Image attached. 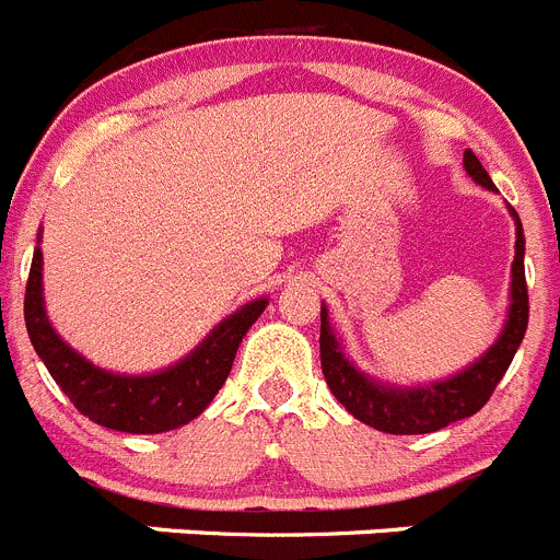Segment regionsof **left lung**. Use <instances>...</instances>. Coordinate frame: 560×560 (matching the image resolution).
Segmentation results:
<instances>
[{"mask_svg": "<svg viewBox=\"0 0 560 560\" xmlns=\"http://www.w3.org/2000/svg\"><path fill=\"white\" fill-rule=\"evenodd\" d=\"M463 167L475 184L497 189L491 175L482 170L480 159L471 150L463 153ZM511 214L516 220V256H513L511 268L508 320L491 349L450 380L418 387L387 385V382L371 380L342 354L340 342L329 326V310L320 306V368H324L326 385L335 393V399L351 416L360 418L362 424L387 432V435H424V432L443 430L455 421L475 416L491 399L493 387L500 385V380L505 376L518 342L525 340L527 315H530L525 281V231H522V220H518L516 211L511 209Z\"/></svg>", "mask_w": 560, "mask_h": 560, "instance_id": "8db88e82", "label": "left lung"}]
</instances>
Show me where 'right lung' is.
Masks as SVG:
<instances>
[{
    "instance_id": "obj_1",
    "label": "right lung",
    "mask_w": 560,
    "mask_h": 560,
    "mask_svg": "<svg viewBox=\"0 0 560 560\" xmlns=\"http://www.w3.org/2000/svg\"><path fill=\"white\" fill-rule=\"evenodd\" d=\"M42 261V248H35L27 292H24V324H27L35 354L42 357L60 390L67 393L69 401L83 416H89L100 427L133 432V435L178 430L198 418L229 380L240 342L268 306V299H256L240 306L234 315L225 317L223 324L206 335L198 349L164 371L142 376L114 374L78 354L52 329L47 306H44Z\"/></svg>"
}]
</instances>
